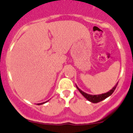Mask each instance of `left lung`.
Returning a JSON list of instances; mask_svg holds the SVG:
<instances>
[{
	"mask_svg": "<svg viewBox=\"0 0 133 133\" xmlns=\"http://www.w3.org/2000/svg\"><path fill=\"white\" fill-rule=\"evenodd\" d=\"M116 87H117V85H116L114 88H112V89H111L110 91L107 92V93H104V94L98 95H91L87 94V93H84V92L82 91V90H80V89H79L77 86L76 88L77 89L79 90V91L82 93V95L84 96L85 98H86L88 101H89L91 102H93V103H97V102H100V101H102V100L105 99V98H107L108 97L110 96L111 95L114 93V91L115 89H116Z\"/></svg>",
	"mask_w": 133,
	"mask_h": 133,
	"instance_id": "left-lung-1",
	"label": "left lung"
}]
</instances>
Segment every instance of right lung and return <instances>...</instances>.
I'll use <instances>...</instances> for the list:
<instances>
[{"label":"right lung","instance_id":"right-lung-1","mask_svg":"<svg viewBox=\"0 0 133 133\" xmlns=\"http://www.w3.org/2000/svg\"><path fill=\"white\" fill-rule=\"evenodd\" d=\"M46 102H47V101H46ZM45 102H43V103H39V104H38V105H40V104H44V103H45Z\"/></svg>","mask_w":133,"mask_h":133}]
</instances>
